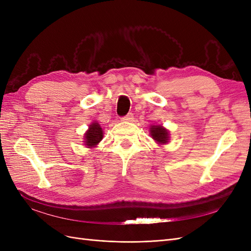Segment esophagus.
Here are the masks:
<instances>
[{
    "instance_id": "34e87169",
    "label": "esophagus",
    "mask_w": 251,
    "mask_h": 251,
    "mask_svg": "<svg viewBox=\"0 0 251 251\" xmlns=\"http://www.w3.org/2000/svg\"><path fill=\"white\" fill-rule=\"evenodd\" d=\"M133 118H134L133 113H128V114H126V116L121 117V120H123V121H132Z\"/></svg>"
}]
</instances>
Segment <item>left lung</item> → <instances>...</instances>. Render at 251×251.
I'll list each match as a JSON object with an SVG mask.
<instances>
[{
  "label": "left lung",
  "instance_id": "left-lung-1",
  "mask_svg": "<svg viewBox=\"0 0 251 251\" xmlns=\"http://www.w3.org/2000/svg\"><path fill=\"white\" fill-rule=\"evenodd\" d=\"M151 135L153 136V139L159 143H166L169 140L168 130H165L161 126H151Z\"/></svg>",
  "mask_w": 251,
  "mask_h": 251
}]
</instances>
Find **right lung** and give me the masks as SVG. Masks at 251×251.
Instances as JSON below:
<instances>
[{"instance_id":"add662e5","label":"right lung","mask_w":251,"mask_h":251,"mask_svg":"<svg viewBox=\"0 0 251 251\" xmlns=\"http://www.w3.org/2000/svg\"><path fill=\"white\" fill-rule=\"evenodd\" d=\"M102 128L98 124H92L89 127V131L86 133V146L87 147H94L102 139Z\"/></svg>"}]
</instances>
